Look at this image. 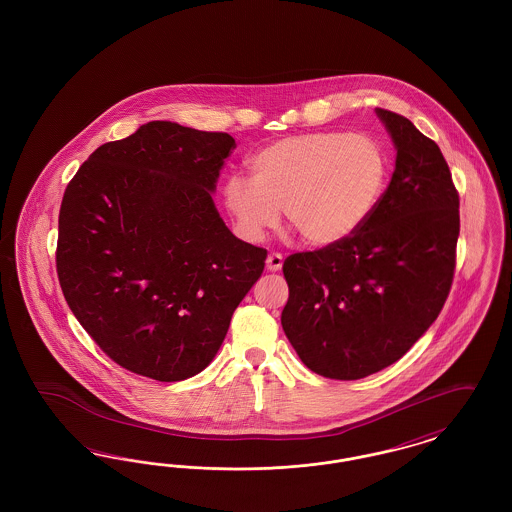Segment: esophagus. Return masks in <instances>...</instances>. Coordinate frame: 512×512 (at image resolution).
<instances>
[{
    "mask_svg": "<svg viewBox=\"0 0 512 512\" xmlns=\"http://www.w3.org/2000/svg\"><path fill=\"white\" fill-rule=\"evenodd\" d=\"M284 265V257L280 253H270L267 257V268L272 272H278Z\"/></svg>",
    "mask_w": 512,
    "mask_h": 512,
    "instance_id": "34e87169",
    "label": "esophagus"
}]
</instances>
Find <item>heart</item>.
Masks as SVG:
<instances>
[{"mask_svg": "<svg viewBox=\"0 0 512 512\" xmlns=\"http://www.w3.org/2000/svg\"><path fill=\"white\" fill-rule=\"evenodd\" d=\"M251 178L224 180L222 201L236 232L251 244L280 220L305 244L328 247L355 234L386 186L384 149L363 134L307 132L282 138L255 153Z\"/></svg>", "mask_w": 512, "mask_h": 512, "instance_id": "heart-1", "label": "heart"}]
</instances>
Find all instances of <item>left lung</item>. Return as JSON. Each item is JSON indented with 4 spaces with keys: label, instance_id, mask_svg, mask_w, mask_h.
I'll return each instance as SVG.
<instances>
[{
    "label": "left lung",
    "instance_id": "obj_1",
    "mask_svg": "<svg viewBox=\"0 0 512 512\" xmlns=\"http://www.w3.org/2000/svg\"><path fill=\"white\" fill-rule=\"evenodd\" d=\"M397 149L390 186L340 244L293 253L282 328L303 365L359 380L399 361L449 295L459 194L438 144L413 122L376 109Z\"/></svg>",
    "mask_w": 512,
    "mask_h": 512
}]
</instances>
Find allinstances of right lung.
<instances>
[{"instance_id": "1", "label": "right lung", "mask_w": 512, "mask_h": 512, "mask_svg": "<svg viewBox=\"0 0 512 512\" xmlns=\"http://www.w3.org/2000/svg\"><path fill=\"white\" fill-rule=\"evenodd\" d=\"M236 142L171 121L99 146L59 211L57 276L82 328L122 368L159 382L209 365L267 249L213 201Z\"/></svg>"}]
</instances>
